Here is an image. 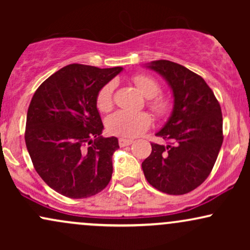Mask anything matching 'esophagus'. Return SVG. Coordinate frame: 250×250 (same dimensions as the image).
<instances>
[{
	"mask_svg": "<svg viewBox=\"0 0 250 250\" xmlns=\"http://www.w3.org/2000/svg\"><path fill=\"white\" fill-rule=\"evenodd\" d=\"M131 143H133V140H130V139H123V137L119 139L120 147H127V146H130Z\"/></svg>",
	"mask_w": 250,
	"mask_h": 250,
	"instance_id": "34e87169",
	"label": "esophagus"
}]
</instances>
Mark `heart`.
<instances>
[{
    "mask_svg": "<svg viewBox=\"0 0 250 250\" xmlns=\"http://www.w3.org/2000/svg\"><path fill=\"white\" fill-rule=\"evenodd\" d=\"M131 81L140 91L148 97V107L159 117H165L170 114L173 103L168 97L159 95L160 84L154 77L146 74H137ZM113 83H105L100 89L96 96V107L100 111H109L113 107ZM107 129L109 133L119 136L134 137L142 134L150 127L151 117L147 111H127L117 110L108 116Z\"/></svg>",
    "mask_w": 250,
    "mask_h": 250,
    "instance_id": "obj_1",
    "label": "heart"
}]
</instances>
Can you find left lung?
I'll return each mask as SVG.
<instances>
[{"label":"left lung","mask_w":250,"mask_h":250,"mask_svg":"<svg viewBox=\"0 0 250 250\" xmlns=\"http://www.w3.org/2000/svg\"><path fill=\"white\" fill-rule=\"evenodd\" d=\"M147 67L170 85L174 108L156 133L167 145L151 143L143 173L162 193L187 194L205 182L216 162L223 142L220 103L202 77L179 63L159 60Z\"/></svg>","instance_id":"8db88e82"}]
</instances>
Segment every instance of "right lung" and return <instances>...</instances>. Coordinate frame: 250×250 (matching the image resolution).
I'll list each match as a JSON object with an SVG mask.
<instances>
[{
  "label": "right lung",
  "instance_id": "add662e5",
  "mask_svg": "<svg viewBox=\"0 0 250 250\" xmlns=\"http://www.w3.org/2000/svg\"><path fill=\"white\" fill-rule=\"evenodd\" d=\"M121 70L65 65L48 77L31 99L25 146L37 174L63 196H93L111 179L119 140L101 136L103 123L96 96Z\"/></svg>",
  "mask_w": 250,
  "mask_h": 250
}]
</instances>
